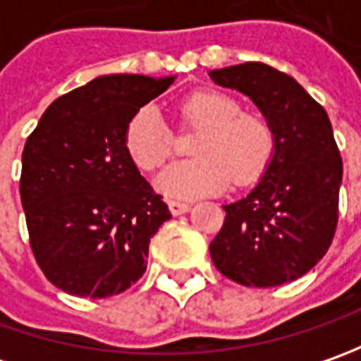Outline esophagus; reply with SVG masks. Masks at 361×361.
I'll list each match as a JSON object with an SVG mask.
<instances>
[{"mask_svg":"<svg viewBox=\"0 0 361 361\" xmlns=\"http://www.w3.org/2000/svg\"><path fill=\"white\" fill-rule=\"evenodd\" d=\"M169 209H171L173 215H183V213H187L188 211V204L180 201H169Z\"/></svg>","mask_w":361,"mask_h":361,"instance_id":"esophagus-1","label":"esophagus"}]
</instances>
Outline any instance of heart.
<instances>
[{
	"label": "heart",
	"mask_w": 361,
	"mask_h": 361,
	"mask_svg": "<svg viewBox=\"0 0 361 361\" xmlns=\"http://www.w3.org/2000/svg\"><path fill=\"white\" fill-rule=\"evenodd\" d=\"M180 120L202 128L192 146L195 159L180 160L159 176V188L173 199H197L223 192L231 180L245 187L267 171L275 134L269 120L243 112L241 102L225 92L199 90L180 102ZM126 152L146 173L159 171L173 157V134L154 106L140 108L126 126Z\"/></svg>",
	"instance_id": "heart-1"
}]
</instances>
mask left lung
<instances>
[{"mask_svg": "<svg viewBox=\"0 0 361 361\" xmlns=\"http://www.w3.org/2000/svg\"><path fill=\"white\" fill-rule=\"evenodd\" d=\"M249 96L269 120L275 150L257 187L225 204V223L209 245L215 267L245 287L295 281L326 255L338 227L343 166L327 112L298 82L267 63L209 72Z\"/></svg>", "mask_w": 361, "mask_h": 361, "instance_id": "obj_1", "label": "left lung"}]
</instances>
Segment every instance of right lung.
<instances>
[{"instance_id":"add662e5","label":"right lung","mask_w":361,"mask_h":361,"mask_svg":"<svg viewBox=\"0 0 361 361\" xmlns=\"http://www.w3.org/2000/svg\"><path fill=\"white\" fill-rule=\"evenodd\" d=\"M174 76H100L60 96L21 154L20 195L44 275L78 298L118 295L146 271L148 245L171 219L126 152L132 116Z\"/></svg>"}]
</instances>
